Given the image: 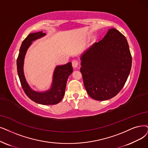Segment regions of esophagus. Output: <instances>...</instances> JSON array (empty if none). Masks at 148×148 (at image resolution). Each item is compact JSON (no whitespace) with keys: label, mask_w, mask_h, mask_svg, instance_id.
Wrapping results in <instances>:
<instances>
[{"label":"esophagus","mask_w":148,"mask_h":148,"mask_svg":"<svg viewBox=\"0 0 148 148\" xmlns=\"http://www.w3.org/2000/svg\"><path fill=\"white\" fill-rule=\"evenodd\" d=\"M72 66H73V68H75V69L77 68V67H78V62L77 61H76V60H73V61H72Z\"/></svg>","instance_id":"esophagus-1"}]
</instances>
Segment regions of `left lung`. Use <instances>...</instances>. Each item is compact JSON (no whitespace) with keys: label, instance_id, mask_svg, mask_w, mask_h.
<instances>
[{"label":"left lung","instance_id":"obj_1","mask_svg":"<svg viewBox=\"0 0 148 148\" xmlns=\"http://www.w3.org/2000/svg\"><path fill=\"white\" fill-rule=\"evenodd\" d=\"M80 68L87 93L105 101L114 97L125 86L132 66L127 41L115 28L94 43L81 56Z\"/></svg>","mask_w":148,"mask_h":148}]
</instances>
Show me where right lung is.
I'll return each mask as SVG.
<instances>
[{"instance_id": "add662e5", "label": "right lung", "mask_w": 148, "mask_h": 148, "mask_svg": "<svg viewBox=\"0 0 148 148\" xmlns=\"http://www.w3.org/2000/svg\"><path fill=\"white\" fill-rule=\"evenodd\" d=\"M45 34L42 32L30 33L23 40L17 59V70L23 90L29 99L38 104L53 105L60 103L64 97L67 79L73 72L72 63L68 62L56 67L53 75L51 87L50 89L44 92L33 90L27 82L23 72V63L27 50L33 41L45 36Z\"/></svg>"}]
</instances>
